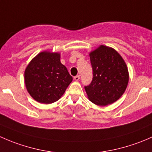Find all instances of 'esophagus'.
Instances as JSON below:
<instances>
[{
  "label": "esophagus",
  "instance_id": "obj_1",
  "mask_svg": "<svg viewBox=\"0 0 152 152\" xmlns=\"http://www.w3.org/2000/svg\"><path fill=\"white\" fill-rule=\"evenodd\" d=\"M73 79H74L75 81H79V79H80V76H79V75H77V76H74V77H73Z\"/></svg>",
  "mask_w": 152,
  "mask_h": 152
}]
</instances>
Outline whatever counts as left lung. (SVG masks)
<instances>
[{
    "mask_svg": "<svg viewBox=\"0 0 152 152\" xmlns=\"http://www.w3.org/2000/svg\"><path fill=\"white\" fill-rule=\"evenodd\" d=\"M93 80L85 86L90 102L99 106L114 103L124 94L129 82L126 65L112 48L101 45L90 53Z\"/></svg>",
    "mask_w": 152,
    "mask_h": 152,
    "instance_id": "1",
    "label": "left lung"
}]
</instances>
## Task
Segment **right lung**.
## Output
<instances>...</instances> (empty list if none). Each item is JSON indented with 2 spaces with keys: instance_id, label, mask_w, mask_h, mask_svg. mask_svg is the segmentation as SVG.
I'll return each instance as SVG.
<instances>
[{
  "instance_id": "1",
  "label": "right lung",
  "mask_w": 152,
  "mask_h": 152,
  "mask_svg": "<svg viewBox=\"0 0 152 152\" xmlns=\"http://www.w3.org/2000/svg\"><path fill=\"white\" fill-rule=\"evenodd\" d=\"M73 77L60 62V54L44 51L30 62L25 70V83L32 98L42 104L56 102Z\"/></svg>"
}]
</instances>
